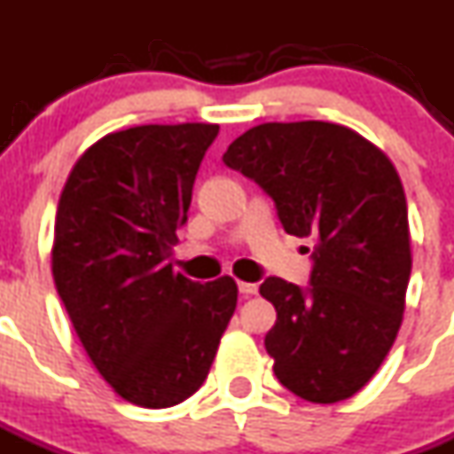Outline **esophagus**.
<instances>
[{"label": "esophagus", "instance_id": "1", "mask_svg": "<svg viewBox=\"0 0 454 454\" xmlns=\"http://www.w3.org/2000/svg\"><path fill=\"white\" fill-rule=\"evenodd\" d=\"M238 288H239V293H242V295H247V298H249V295H256V293H258V286L256 284H247V281H239Z\"/></svg>", "mask_w": 454, "mask_h": 454}]
</instances>
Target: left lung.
I'll return each instance as SVG.
<instances>
[{
    "label": "left lung",
    "instance_id": "8db88e82",
    "mask_svg": "<svg viewBox=\"0 0 454 454\" xmlns=\"http://www.w3.org/2000/svg\"><path fill=\"white\" fill-rule=\"evenodd\" d=\"M223 163L272 198L286 233L316 242L309 286L261 284L277 309L265 334L274 376L307 402L353 397L402 325L411 235L397 170L333 121L258 124L228 145Z\"/></svg>",
    "mask_w": 454,
    "mask_h": 454
}]
</instances>
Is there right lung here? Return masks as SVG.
<instances>
[{
	"label": "right lung",
	"mask_w": 454,
	"mask_h": 454,
	"mask_svg": "<svg viewBox=\"0 0 454 454\" xmlns=\"http://www.w3.org/2000/svg\"><path fill=\"white\" fill-rule=\"evenodd\" d=\"M216 124L108 133L59 196L52 277L98 374L121 399L168 409L207 379L238 304L231 277L186 279L168 262Z\"/></svg>",
	"instance_id": "add662e5"
}]
</instances>
